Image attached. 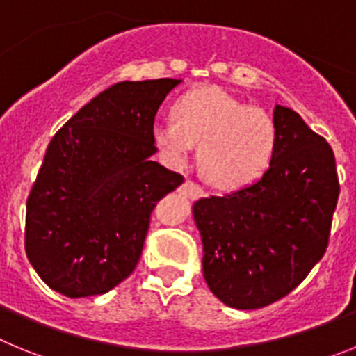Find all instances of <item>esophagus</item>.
<instances>
[{
  "instance_id": "obj_1",
  "label": "esophagus",
  "mask_w": 356,
  "mask_h": 356,
  "mask_svg": "<svg viewBox=\"0 0 356 356\" xmlns=\"http://www.w3.org/2000/svg\"><path fill=\"white\" fill-rule=\"evenodd\" d=\"M180 193L185 194L187 197H191V200H197V197H203L207 194L205 188L200 187V185L194 184V181L191 180H187L184 185H181Z\"/></svg>"
}]
</instances>
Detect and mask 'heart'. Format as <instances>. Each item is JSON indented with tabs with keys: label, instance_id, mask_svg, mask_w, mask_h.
I'll use <instances>...</instances> for the list:
<instances>
[{
	"label": "heart",
	"instance_id": "heart-1",
	"mask_svg": "<svg viewBox=\"0 0 356 356\" xmlns=\"http://www.w3.org/2000/svg\"><path fill=\"white\" fill-rule=\"evenodd\" d=\"M176 119H156L153 143L172 168H184L200 146V168L217 188L244 187L257 180L275 151L271 118L221 87L185 94L175 106Z\"/></svg>",
	"mask_w": 356,
	"mask_h": 356
}]
</instances>
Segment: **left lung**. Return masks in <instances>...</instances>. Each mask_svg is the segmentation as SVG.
<instances>
[{"instance_id": "1", "label": "left lung", "mask_w": 356, "mask_h": 356, "mask_svg": "<svg viewBox=\"0 0 356 356\" xmlns=\"http://www.w3.org/2000/svg\"><path fill=\"white\" fill-rule=\"evenodd\" d=\"M273 122L275 151L259 180L193 207L207 285L238 310L275 303L307 278L328 248L341 193L330 144L287 106H275Z\"/></svg>"}]
</instances>
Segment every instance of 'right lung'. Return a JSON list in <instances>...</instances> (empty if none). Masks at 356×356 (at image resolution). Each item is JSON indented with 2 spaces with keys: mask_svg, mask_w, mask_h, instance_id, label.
I'll use <instances>...</instances> for the list:
<instances>
[{
  "mask_svg": "<svg viewBox=\"0 0 356 356\" xmlns=\"http://www.w3.org/2000/svg\"><path fill=\"white\" fill-rule=\"evenodd\" d=\"M178 83L119 81L51 139L26 201L24 250L53 291L105 294L134 273L151 210L184 184L151 160L155 115Z\"/></svg>",
  "mask_w": 356,
  "mask_h": 356,
  "instance_id": "add662e5",
  "label": "right lung"
}]
</instances>
